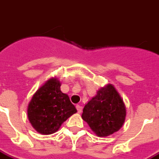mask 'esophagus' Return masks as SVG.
Segmentation results:
<instances>
[{"label":"esophagus","mask_w":159,"mask_h":159,"mask_svg":"<svg viewBox=\"0 0 159 159\" xmlns=\"http://www.w3.org/2000/svg\"><path fill=\"white\" fill-rule=\"evenodd\" d=\"M76 108H77V110L78 113H82V107L81 106V105H79V104H77L76 105Z\"/></svg>","instance_id":"34e87169"}]
</instances>
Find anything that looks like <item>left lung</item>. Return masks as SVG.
Returning a JSON list of instances; mask_svg holds the SVG:
<instances>
[{
    "mask_svg": "<svg viewBox=\"0 0 159 159\" xmlns=\"http://www.w3.org/2000/svg\"><path fill=\"white\" fill-rule=\"evenodd\" d=\"M82 117L96 135L108 136L122 126L126 107L118 92L109 84L85 105Z\"/></svg>",
    "mask_w": 159,
    "mask_h": 159,
    "instance_id": "1",
    "label": "left lung"
}]
</instances>
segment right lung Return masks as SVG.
<instances>
[{"instance_id": "add662e5", "label": "right lung", "mask_w": 159, "mask_h": 159, "mask_svg": "<svg viewBox=\"0 0 159 159\" xmlns=\"http://www.w3.org/2000/svg\"><path fill=\"white\" fill-rule=\"evenodd\" d=\"M61 84L51 78L33 95L28 108V117L39 133H55L61 124L77 112L68 95L60 91Z\"/></svg>"}]
</instances>
